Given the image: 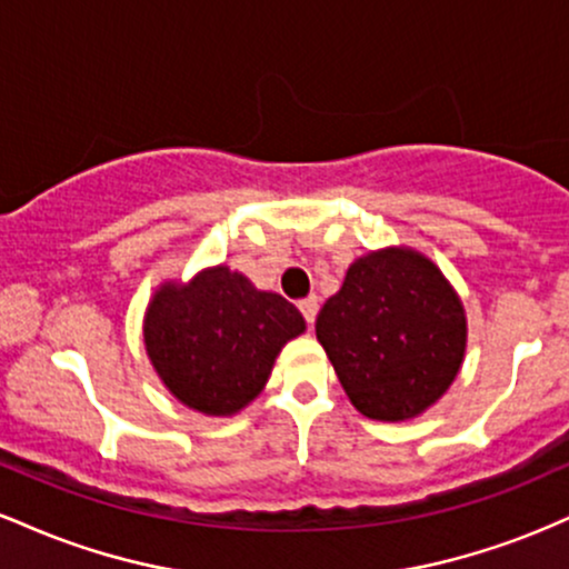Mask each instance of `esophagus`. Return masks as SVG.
I'll return each instance as SVG.
<instances>
[{
	"mask_svg": "<svg viewBox=\"0 0 569 569\" xmlns=\"http://www.w3.org/2000/svg\"><path fill=\"white\" fill-rule=\"evenodd\" d=\"M299 312H302V316H305L307 326L316 323V316H318V299H316V297H305V299H299Z\"/></svg>",
	"mask_w": 569,
	"mask_h": 569,
	"instance_id": "34e87169",
	"label": "esophagus"
}]
</instances>
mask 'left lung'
<instances>
[{
	"label": "left lung",
	"mask_w": 569,
	"mask_h": 569,
	"mask_svg": "<svg viewBox=\"0 0 569 569\" xmlns=\"http://www.w3.org/2000/svg\"><path fill=\"white\" fill-rule=\"evenodd\" d=\"M345 393L371 420H407L443 396L466 352L462 305L439 267L407 248L350 264L316 321Z\"/></svg>",
	"instance_id": "obj_1"
}]
</instances>
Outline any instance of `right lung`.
<instances>
[{"instance_id":"1","label":"right lung","mask_w":569,"mask_h":569,"mask_svg":"<svg viewBox=\"0 0 569 569\" xmlns=\"http://www.w3.org/2000/svg\"><path fill=\"white\" fill-rule=\"evenodd\" d=\"M305 318L280 293L257 291L227 267L200 272L187 289L162 286L143 342L168 390L202 415H234L259 396L272 361Z\"/></svg>"}]
</instances>
